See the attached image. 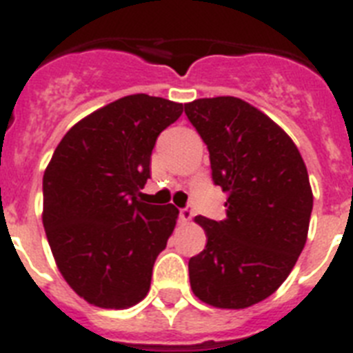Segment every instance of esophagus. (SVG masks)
Returning a JSON list of instances; mask_svg holds the SVG:
<instances>
[{
    "instance_id": "1",
    "label": "esophagus",
    "mask_w": 353,
    "mask_h": 353,
    "mask_svg": "<svg viewBox=\"0 0 353 353\" xmlns=\"http://www.w3.org/2000/svg\"><path fill=\"white\" fill-rule=\"evenodd\" d=\"M179 219H181V222H190V220L194 219V210H192V206L181 208V210H179Z\"/></svg>"
}]
</instances>
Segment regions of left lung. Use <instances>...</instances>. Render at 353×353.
<instances>
[{"mask_svg":"<svg viewBox=\"0 0 353 353\" xmlns=\"http://www.w3.org/2000/svg\"><path fill=\"white\" fill-rule=\"evenodd\" d=\"M208 145L211 177L229 195L225 220L195 216L206 249L190 257L195 296L220 309H243L286 281L307 240L312 192L293 140L238 97L185 104Z\"/></svg>","mask_w":353,"mask_h":353,"instance_id":"obj_1","label":"left lung"}]
</instances>
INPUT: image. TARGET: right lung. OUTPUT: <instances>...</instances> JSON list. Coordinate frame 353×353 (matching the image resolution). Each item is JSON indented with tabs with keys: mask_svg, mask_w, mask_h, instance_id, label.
Returning <instances> with one entry per match:
<instances>
[{
	"mask_svg": "<svg viewBox=\"0 0 353 353\" xmlns=\"http://www.w3.org/2000/svg\"><path fill=\"white\" fill-rule=\"evenodd\" d=\"M183 104L134 94L81 119L42 179L46 236L58 270L88 304L125 309L151 288L156 257L179 210L139 201L156 139Z\"/></svg>",
	"mask_w": 353,
	"mask_h": 353,
	"instance_id": "1",
	"label": "right lung"
}]
</instances>
